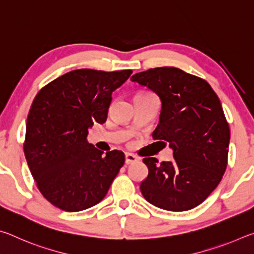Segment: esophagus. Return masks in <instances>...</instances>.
Masks as SVG:
<instances>
[{"label":"esophagus","instance_id":"esophagus-1","mask_svg":"<svg viewBox=\"0 0 254 254\" xmlns=\"http://www.w3.org/2000/svg\"><path fill=\"white\" fill-rule=\"evenodd\" d=\"M137 160H139V158L134 156V154L126 153V163H127V165H130V163H133V162H135Z\"/></svg>","mask_w":254,"mask_h":254}]
</instances>
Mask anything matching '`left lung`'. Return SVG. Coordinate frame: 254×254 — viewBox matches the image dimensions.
Returning <instances> with one entry per match:
<instances>
[{
    "label": "left lung",
    "mask_w": 254,
    "mask_h": 254,
    "mask_svg": "<svg viewBox=\"0 0 254 254\" xmlns=\"http://www.w3.org/2000/svg\"><path fill=\"white\" fill-rule=\"evenodd\" d=\"M132 81L161 100L152 136L174 150L173 161L144 158L148 177L140 185L150 204L171 212L196 207L220 184L227 166L230 127L220 98L205 79L175 67L137 72Z\"/></svg>",
    "instance_id": "1"
}]
</instances>
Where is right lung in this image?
Here are the masks:
<instances>
[{
  "label": "right lung",
  "mask_w": 254,
  "mask_h": 254,
  "mask_svg": "<svg viewBox=\"0 0 254 254\" xmlns=\"http://www.w3.org/2000/svg\"><path fill=\"white\" fill-rule=\"evenodd\" d=\"M131 69H77L42 87L27 119L23 150L42 196L66 212H79L104 198L124 165L120 150L103 151L86 136L94 123L103 124L112 93Z\"/></svg>",
  "instance_id": "right-lung-1"
}]
</instances>
